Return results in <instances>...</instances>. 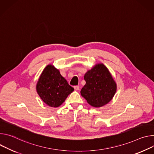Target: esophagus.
Wrapping results in <instances>:
<instances>
[{
  "label": "esophagus",
  "instance_id": "esophagus-1",
  "mask_svg": "<svg viewBox=\"0 0 154 154\" xmlns=\"http://www.w3.org/2000/svg\"><path fill=\"white\" fill-rule=\"evenodd\" d=\"M74 89L75 91H78L79 89V86H76L74 87Z\"/></svg>",
  "mask_w": 154,
  "mask_h": 154
}]
</instances>
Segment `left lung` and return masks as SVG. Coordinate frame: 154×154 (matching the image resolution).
I'll return each mask as SVG.
<instances>
[{"instance_id":"1","label":"left lung","mask_w":154,"mask_h":154,"mask_svg":"<svg viewBox=\"0 0 154 154\" xmlns=\"http://www.w3.org/2000/svg\"><path fill=\"white\" fill-rule=\"evenodd\" d=\"M86 84L81 95L95 108L108 104L117 91V84L108 68L102 63L95 64L84 75Z\"/></svg>"}]
</instances>
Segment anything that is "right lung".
I'll use <instances>...</instances> for the list:
<instances>
[{"mask_svg":"<svg viewBox=\"0 0 154 154\" xmlns=\"http://www.w3.org/2000/svg\"><path fill=\"white\" fill-rule=\"evenodd\" d=\"M36 90L44 103L50 107L57 108L74 89L68 84L58 69L53 65L49 64L38 79Z\"/></svg>","mask_w":154,"mask_h":154,"instance_id":"1","label":"right lung"}]
</instances>
